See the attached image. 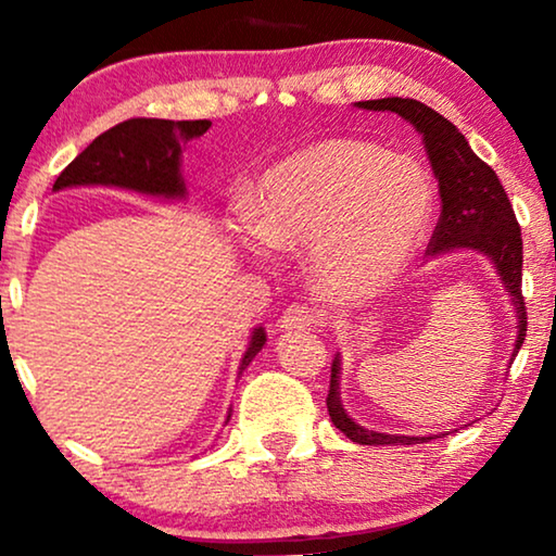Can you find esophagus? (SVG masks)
<instances>
[{
    "label": "esophagus",
    "instance_id": "esophagus-1",
    "mask_svg": "<svg viewBox=\"0 0 556 556\" xmlns=\"http://www.w3.org/2000/svg\"><path fill=\"white\" fill-rule=\"evenodd\" d=\"M318 324V314L316 308H311L308 303H293L283 311L280 316V329H308V326Z\"/></svg>",
    "mask_w": 556,
    "mask_h": 556
}]
</instances>
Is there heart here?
<instances>
[{
  "label": "heart",
  "mask_w": 556,
  "mask_h": 556,
  "mask_svg": "<svg viewBox=\"0 0 556 556\" xmlns=\"http://www.w3.org/2000/svg\"><path fill=\"white\" fill-rule=\"evenodd\" d=\"M432 215L435 185L417 159L326 139L265 174L250 235L273 248H311L326 291L364 295L405 268Z\"/></svg>",
  "instance_id": "obj_1"
}]
</instances>
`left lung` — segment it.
<instances>
[{
  "label": "left lung",
  "mask_w": 556,
  "mask_h": 556,
  "mask_svg": "<svg viewBox=\"0 0 556 556\" xmlns=\"http://www.w3.org/2000/svg\"><path fill=\"white\" fill-rule=\"evenodd\" d=\"M356 109L364 111H390L397 113L415 126V131L422 136L425 151L435 172L438 189H440V219L432 232L428 255H443L451 250H478L493 263V268L504 280L506 293L511 295V303L519 318V333H516L514 354H519L527 337V306L521 295V263H523V245L521 230L516 223L514 207L508 202V194L501 187L496 172L489 164L481 162L468 147L466 136L455 128L445 116L432 111L430 105L413 98H379V101H359ZM339 371L341 359L333 356L331 364V384L326 407H329L331 422L359 445H415L428 443L430 438H413V435H387V432H375L356 425L346 415L344 405L339 397Z\"/></svg>",
  "instance_id": "obj_1"
}]
</instances>
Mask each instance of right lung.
Returning <instances> with one entry per match:
<instances>
[{
  "label": "right lung",
  "instance_id": "obj_1",
  "mask_svg": "<svg viewBox=\"0 0 556 556\" xmlns=\"http://www.w3.org/2000/svg\"><path fill=\"white\" fill-rule=\"evenodd\" d=\"M210 121H164V118H128L109 128L90 147L60 172L52 189L105 185L124 187L141 194L177 200L187 194L181 179V143L200 139ZM265 344V331L257 326L240 371L255 359ZM232 413V409H230ZM230 420V415H227Z\"/></svg>",
  "mask_w": 556,
  "mask_h": 556
}]
</instances>
